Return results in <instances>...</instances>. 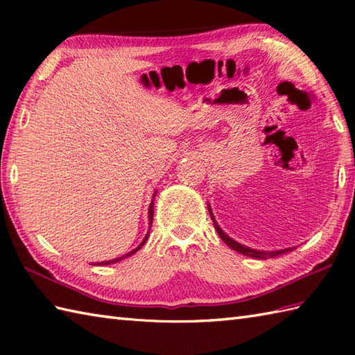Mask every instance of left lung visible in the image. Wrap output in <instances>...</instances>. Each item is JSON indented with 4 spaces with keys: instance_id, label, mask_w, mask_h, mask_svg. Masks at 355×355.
I'll return each instance as SVG.
<instances>
[{
    "instance_id": "left-lung-1",
    "label": "left lung",
    "mask_w": 355,
    "mask_h": 355,
    "mask_svg": "<svg viewBox=\"0 0 355 355\" xmlns=\"http://www.w3.org/2000/svg\"><path fill=\"white\" fill-rule=\"evenodd\" d=\"M207 207H209V214H210V218H212L214 225H215V230L218 232V235H220V238H221V239L224 241V243L227 244L230 248H233V250L241 253V254L250 256V258L267 259V258H275V256H279V254H284V253H286V252H291L293 248H294V247H290V248H282V250H276V252H263V250H256V248H250V247H247V245L239 244V243H236L235 239H232L230 236H227V233H225V232L220 227V225H218V223H216V220H215V216H214V214H212V207H210L209 205H207Z\"/></svg>"
}]
</instances>
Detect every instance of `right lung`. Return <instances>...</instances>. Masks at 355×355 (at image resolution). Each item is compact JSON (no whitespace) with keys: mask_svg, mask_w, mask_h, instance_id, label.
<instances>
[{"mask_svg":"<svg viewBox=\"0 0 355 355\" xmlns=\"http://www.w3.org/2000/svg\"><path fill=\"white\" fill-rule=\"evenodd\" d=\"M155 195H157V191L154 192V195H153V198H155ZM153 216H154V200L150 201V205H149V210H148V218H149V230H150V225H153ZM148 236H149V232L146 233V236L143 238V241L140 243V245L139 247H135L132 252H130V253H126V254H123V256H120V258H116V259H111V261H103V262H96V263H93V266H110V263H114V262H119V261H122V259H125V258H128V256H131V254H134L135 252H139L140 248L143 247V244L146 243L148 241Z\"/></svg>","mask_w":355,"mask_h":355,"instance_id":"obj_1","label":"right lung"}]
</instances>
